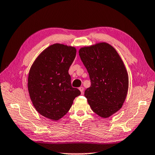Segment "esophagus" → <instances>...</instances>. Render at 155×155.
Listing matches in <instances>:
<instances>
[{"label": "esophagus", "instance_id": "34e87169", "mask_svg": "<svg viewBox=\"0 0 155 155\" xmlns=\"http://www.w3.org/2000/svg\"><path fill=\"white\" fill-rule=\"evenodd\" d=\"M79 90H80V91H81V94H83V91H84V88H83V87H80V88H79Z\"/></svg>", "mask_w": 155, "mask_h": 155}]
</instances>
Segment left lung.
<instances>
[{"instance_id":"obj_1","label":"left lung","mask_w":155,"mask_h":155,"mask_svg":"<svg viewBox=\"0 0 155 155\" xmlns=\"http://www.w3.org/2000/svg\"><path fill=\"white\" fill-rule=\"evenodd\" d=\"M91 80L84 91L91 110L107 118L122 108L128 91V74L116 49L106 42L81 48L78 51Z\"/></svg>"}]
</instances>
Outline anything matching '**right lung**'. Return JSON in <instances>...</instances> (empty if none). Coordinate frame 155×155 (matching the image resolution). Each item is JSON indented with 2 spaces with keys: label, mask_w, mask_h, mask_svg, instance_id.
<instances>
[{
  "label": "right lung",
  "mask_w": 155,
  "mask_h": 155,
  "mask_svg": "<svg viewBox=\"0 0 155 155\" xmlns=\"http://www.w3.org/2000/svg\"><path fill=\"white\" fill-rule=\"evenodd\" d=\"M77 53L74 47L54 44L35 60L28 76V91L32 104L39 114L57 121L71 109L81 95L71 85L70 66Z\"/></svg>",
  "instance_id": "right-lung-1"
}]
</instances>
